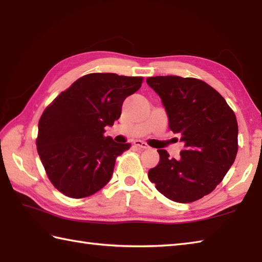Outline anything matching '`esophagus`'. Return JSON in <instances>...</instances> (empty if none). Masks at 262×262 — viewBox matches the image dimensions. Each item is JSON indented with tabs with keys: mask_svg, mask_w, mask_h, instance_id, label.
<instances>
[{
	"mask_svg": "<svg viewBox=\"0 0 262 262\" xmlns=\"http://www.w3.org/2000/svg\"><path fill=\"white\" fill-rule=\"evenodd\" d=\"M134 146L138 147V148H142V149H147L148 145L145 142H142V141H135L134 142Z\"/></svg>",
	"mask_w": 262,
	"mask_h": 262,
	"instance_id": "obj_1",
	"label": "esophagus"
}]
</instances>
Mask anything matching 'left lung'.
I'll use <instances>...</instances> for the list:
<instances>
[{"label": "left lung", "instance_id": "left-lung-1", "mask_svg": "<svg viewBox=\"0 0 262 262\" xmlns=\"http://www.w3.org/2000/svg\"><path fill=\"white\" fill-rule=\"evenodd\" d=\"M185 148L180 159L159 149L160 162L148 179L166 198L191 203L210 193L234 162L237 153L236 117L225 99L207 83L177 75L147 77Z\"/></svg>", "mask_w": 262, "mask_h": 262}]
</instances>
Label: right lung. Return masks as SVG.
Masks as SVG:
<instances>
[{
    "label": "right lung",
    "mask_w": 262,
    "mask_h": 262,
    "mask_svg": "<svg viewBox=\"0 0 262 262\" xmlns=\"http://www.w3.org/2000/svg\"><path fill=\"white\" fill-rule=\"evenodd\" d=\"M143 77L91 73L80 77L43 111L37 151L49 180L71 198L96 193L110 181L117 157L130 147L104 136L119 119L124 100Z\"/></svg>",
    "instance_id": "add662e5"
}]
</instances>
